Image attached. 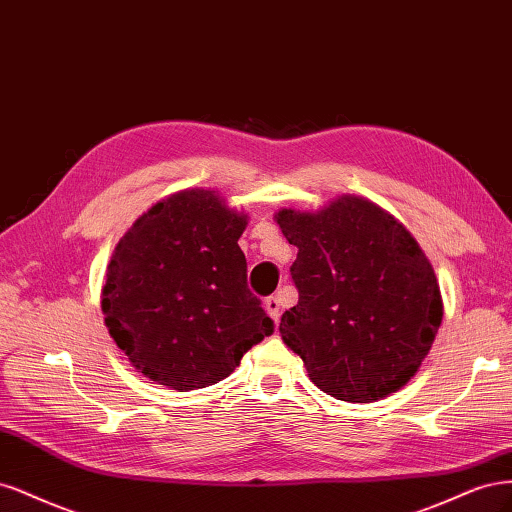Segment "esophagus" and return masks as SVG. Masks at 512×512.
<instances>
[{
  "label": "esophagus",
  "instance_id": "1",
  "mask_svg": "<svg viewBox=\"0 0 512 512\" xmlns=\"http://www.w3.org/2000/svg\"><path fill=\"white\" fill-rule=\"evenodd\" d=\"M263 308H266V312L272 317V321L278 323V319H280V300L276 298V295H270V298L263 302Z\"/></svg>",
  "mask_w": 512,
  "mask_h": 512
}]
</instances>
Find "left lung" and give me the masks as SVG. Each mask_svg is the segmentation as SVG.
<instances>
[{
  "mask_svg": "<svg viewBox=\"0 0 512 512\" xmlns=\"http://www.w3.org/2000/svg\"><path fill=\"white\" fill-rule=\"evenodd\" d=\"M298 246V304L280 336L310 381L344 402H372L404 387L430 353L442 321L436 274L417 240L383 208L342 195L325 210H280Z\"/></svg>",
  "mask_w": 512,
  "mask_h": 512,
  "instance_id": "8db88e82",
  "label": "left lung"
}]
</instances>
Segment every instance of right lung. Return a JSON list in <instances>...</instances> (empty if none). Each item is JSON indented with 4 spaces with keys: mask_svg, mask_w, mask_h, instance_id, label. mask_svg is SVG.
Here are the masks:
<instances>
[{
    "mask_svg": "<svg viewBox=\"0 0 512 512\" xmlns=\"http://www.w3.org/2000/svg\"><path fill=\"white\" fill-rule=\"evenodd\" d=\"M244 227L214 191L187 189L142 214L117 244L102 310L114 342L151 381L204 389L274 332L246 283Z\"/></svg>",
    "mask_w": 512,
    "mask_h": 512,
    "instance_id": "1",
    "label": "right lung"
}]
</instances>
